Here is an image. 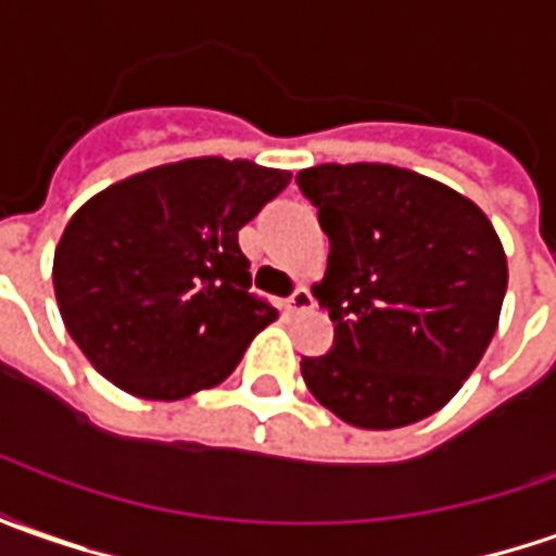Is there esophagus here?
Returning <instances> with one entry per match:
<instances>
[{
  "mask_svg": "<svg viewBox=\"0 0 556 556\" xmlns=\"http://www.w3.org/2000/svg\"><path fill=\"white\" fill-rule=\"evenodd\" d=\"M286 307H289V314L311 311V307H314V295H311V289H307V286H298L295 292L286 298Z\"/></svg>",
  "mask_w": 556,
  "mask_h": 556,
  "instance_id": "1",
  "label": "esophagus"
}]
</instances>
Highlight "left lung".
Returning <instances> with one entry per match:
<instances>
[{"label": "left lung", "mask_w": 556, "mask_h": 556, "mask_svg": "<svg viewBox=\"0 0 556 556\" xmlns=\"http://www.w3.org/2000/svg\"><path fill=\"white\" fill-rule=\"evenodd\" d=\"M295 181L329 237L316 298L336 323L326 354L301 356L307 391L366 431L443 409L486 354L505 301V249L489 218L396 165H316Z\"/></svg>", "instance_id": "obj_1"}]
</instances>
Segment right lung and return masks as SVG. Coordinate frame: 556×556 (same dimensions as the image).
<instances>
[{
	"mask_svg": "<svg viewBox=\"0 0 556 556\" xmlns=\"http://www.w3.org/2000/svg\"><path fill=\"white\" fill-rule=\"evenodd\" d=\"M289 181V172L205 156L91 197L54 252L58 307L88 363L144 400L220 384L277 319L249 292L240 230Z\"/></svg>",
	"mask_w": 556,
	"mask_h": 556,
	"instance_id": "obj_1",
	"label": "right lung"
}]
</instances>
